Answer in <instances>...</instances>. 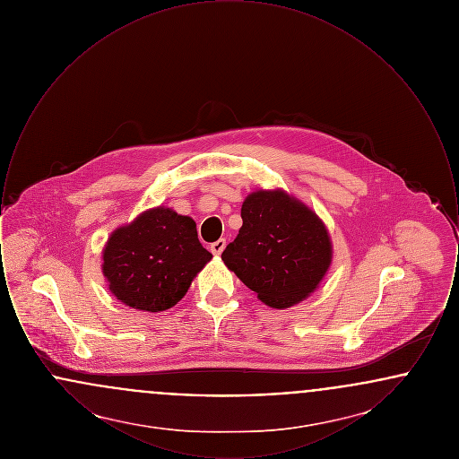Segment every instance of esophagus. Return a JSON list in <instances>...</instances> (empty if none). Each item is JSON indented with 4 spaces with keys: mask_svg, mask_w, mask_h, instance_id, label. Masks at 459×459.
I'll list each match as a JSON object with an SVG mask.
<instances>
[{
    "mask_svg": "<svg viewBox=\"0 0 459 459\" xmlns=\"http://www.w3.org/2000/svg\"><path fill=\"white\" fill-rule=\"evenodd\" d=\"M225 244H227L225 239L215 240V242L212 244V247H210V249H212V253H213L215 256H219V255H221V251L225 249Z\"/></svg>",
    "mask_w": 459,
    "mask_h": 459,
    "instance_id": "esophagus-1",
    "label": "esophagus"
}]
</instances>
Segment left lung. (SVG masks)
<instances>
[{
    "instance_id": "obj_1",
    "label": "left lung",
    "mask_w": 459,
    "mask_h": 459,
    "mask_svg": "<svg viewBox=\"0 0 459 459\" xmlns=\"http://www.w3.org/2000/svg\"><path fill=\"white\" fill-rule=\"evenodd\" d=\"M238 238L221 253L225 266L264 305L284 309L305 301L332 263L325 223L284 189L247 195Z\"/></svg>"
}]
</instances>
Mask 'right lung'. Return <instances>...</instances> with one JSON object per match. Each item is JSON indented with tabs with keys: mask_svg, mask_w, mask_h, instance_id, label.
<instances>
[{
	"mask_svg": "<svg viewBox=\"0 0 459 459\" xmlns=\"http://www.w3.org/2000/svg\"><path fill=\"white\" fill-rule=\"evenodd\" d=\"M212 258L197 239L195 220L156 206L109 234L101 270L120 303L158 313L186 296Z\"/></svg>",
	"mask_w": 459,
	"mask_h": 459,
	"instance_id": "1",
	"label": "right lung"
}]
</instances>
